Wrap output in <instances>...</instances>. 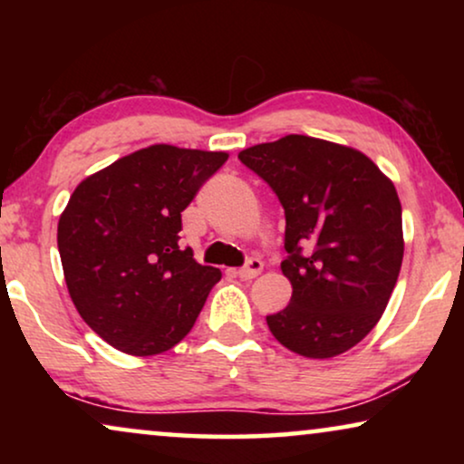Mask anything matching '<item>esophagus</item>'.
Instances as JSON below:
<instances>
[{
  "instance_id": "1",
  "label": "esophagus",
  "mask_w": 464,
  "mask_h": 464,
  "mask_svg": "<svg viewBox=\"0 0 464 464\" xmlns=\"http://www.w3.org/2000/svg\"><path fill=\"white\" fill-rule=\"evenodd\" d=\"M264 270V264H262V259H257V257H251L249 262H246V266H243V268H238V272L237 275L243 278V281H249V278H256L259 272Z\"/></svg>"
}]
</instances>
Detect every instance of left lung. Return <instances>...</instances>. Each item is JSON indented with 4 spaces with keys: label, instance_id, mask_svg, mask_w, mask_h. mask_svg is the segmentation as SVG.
<instances>
[{
    "label": "left lung",
    "instance_id": "left-lung-1",
    "mask_svg": "<svg viewBox=\"0 0 464 464\" xmlns=\"http://www.w3.org/2000/svg\"><path fill=\"white\" fill-rule=\"evenodd\" d=\"M285 208L281 264L291 302L266 316L291 353L332 359L376 327L403 259L401 202L363 151L325 139L285 135L238 154Z\"/></svg>",
    "mask_w": 464,
    "mask_h": 464
}]
</instances>
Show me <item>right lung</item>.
I'll list each match as a JSON object with an SVG mask.
<instances>
[{
    "label": "right lung",
    "instance_id": "right-lung-1",
    "mask_svg": "<svg viewBox=\"0 0 464 464\" xmlns=\"http://www.w3.org/2000/svg\"><path fill=\"white\" fill-rule=\"evenodd\" d=\"M227 151L156 143L78 183L59 219L72 302L107 344L167 353L194 327L221 272L179 245L181 211Z\"/></svg>",
    "mask_w": 464,
    "mask_h": 464
}]
</instances>
